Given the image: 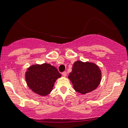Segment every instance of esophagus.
Here are the masks:
<instances>
[{"instance_id":"1","label":"esophagus","mask_w":128,"mask_h":128,"mask_svg":"<svg viewBox=\"0 0 128 128\" xmlns=\"http://www.w3.org/2000/svg\"><path fill=\"white\" fill-rule=\"evenodd\" d=\"M62 76H64V77H66V76H67V72L66 71H64L62 72Z\"/></svg>"}]
</instances>
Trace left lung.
Masks as SVG:
<instances>
[{"label":"left lung","instance_id":"1","mask_svg":"<svg viewBox=\"0 0 128 128\" xmlns=\"http://www.w3.org/2000/svg\"><path fill=\"white\" fill-rule=\"evenodd\" d=\"M101 77V70L98 66L79 60L75 62L69 75L74 90L82 94L95 90L100 84Z\"/></svg>","mask_w":128,"mask_h":128}]
</instances>
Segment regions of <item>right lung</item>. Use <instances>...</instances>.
I'll use <instances>...</instances> for the list:
<instances>
[{
  "instance_id": "1",
  "label": "right lung",
  "mask_w": 128,
  "mask_h": 128,
  "mask_svg": "<svg viewBox=\"0 0 128 128\" xmlns=\"http://www.w3.org/2000/svg\"><path fill=\"white\" fill-rule=\"evenodd\" d=\"M60 76L55 67L46 63L32 66L25 74L29 88L41 96H46L51 92L55 81Z\"/></svg>"
}]
</instances>
